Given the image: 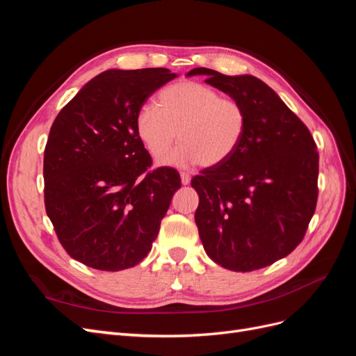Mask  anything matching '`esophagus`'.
Masks as SVG:
<instances>
[{"label":"esophagus","mask_w":356,"mask_h":356,"mask_svg":"<svg viewBox=\"0 0 356 356\" xmlns=\"http://www.w3.org/2000/svg\"><path fill=\"white\" fill-rule=\"evenodd\" d=\"M179 177H181V182H182V186H187V184H190L191 177H190L188 174H186V172H181Z\"/></svg>","instance_id":"34e87169"}]
</instances>
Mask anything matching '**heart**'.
Segmentation results:
<instances>
[{
  "instance_id": "heart-1",
  "label": "heart",
  "mask_w": 356,
  "mask_h": 356,
  "mask_svg": "<svg viewBox=\"0 0 356 356\" xmlns=\"http://www.w3.org/2000/svg\"><path fill=\"white\" fill-rule=\"evenodd\" d=\"M135 129L156 160L178 138L181 144L161 165L212 168L227 161L239 148L246 131V111L239 101L220 96L207 84L179 81L159 93L156 106H141Z\"/></svg>"
}]
</instances>
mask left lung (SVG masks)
I'll return each instance as SVG.
<instances>
[{
	"mask_svg": "<svg viewBox=\"0 0 356 356\" xmlns=\"http://www.w3.org/2000/svg\"><path fill=\"white\" fill-rule=\"evenodd\" d=\"M208 84L239 101L246 131L236 153L191 179L195 220L208 257L233 272H252L293 252L318 200L319 154L309 129L254 75L195 68Z\"/></svg>",
	"mask_w": 356,
	"mask_h": 356,
	"instance_id": "1",
	"label": "left lung"
}]
</instances>
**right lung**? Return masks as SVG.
Wrapping results in <instances>:
<instances>
[{
    "label": "right lung",
    "instance_id": "1",
    "mask_svg": "<svg viewBox=\"0 0 356 356\" xmlns=\"http://www.w3.org/2000/svg\"><path fill=\"white\" fill-rule=\"evenodd\" d=\"M177 74L108 70L86 83L51 124L44 149L46 212L65 251L118 272L152 251L174 193V168H157L139 141L136 114Z\"/></svg>",
    "mask_w": 356,
    "mask_h": 356
}]
</instances>
